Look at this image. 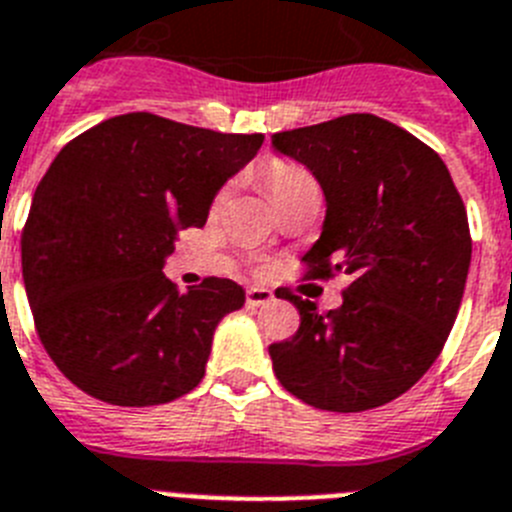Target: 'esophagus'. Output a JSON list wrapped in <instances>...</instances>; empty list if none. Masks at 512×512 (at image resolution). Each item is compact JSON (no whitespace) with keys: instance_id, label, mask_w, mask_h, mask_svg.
<instances>
[{"instance_id":"obj_1","label":"esophagus","mask_w":512,"mask_h":512,"mask_svg":"<svg viewBox=\"0 0 512 512\" xmlns=\"http://www.w3.org/2000/svg\"><path fill=\"white\" fill-rule=\"evenodd\" d=\"M274 295L269 290H264V287H251V290L246 292V303L251 305V308H259V305H266L272 303Z\"/></svg>"}]
</instances>
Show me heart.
I'll use <instances>...</instances> for the list:
<instances>
[{
    "label": "heart",
    "instance_id": "1",
    "mask_svg": "<svg viewBox=\"0 0 512 512\" xmlns=\"http://www.w3.org/2000/svg\"><path fill=\"white\" fill-rule=\"evenodd\" d=\"M261 178H264V186L272 194L274 204L287 199V196L298 194L303 189H318L316 178L310 176L308 168H303L295 160H287V157H274L261 168ZM227 191H217V196L212 199V209H220L225 202Z\"/></svg>",
    "mask_w": 512,
    "mask_h": 512
}]
</instances>
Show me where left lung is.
Segmentation results:
<instances>
[{
    "label": "left lung",
    "mask_w": 512,
    "mask_h": 512,
    "mask_svg": "<svg viewBox=\"0 0 512 512\" xmlns=\"http://www.w3.org/2000/svg\"><path fill=\"white\" fill-rule=\"evenodd\" d=\"M272 144L326 196L303 279H352L329 313L285 295L300 329L269 347L274 375L326 412L399 399L438 360L464 298L471 235L451 173L432 147L373 113L277 131Z\"/></svg>",
    "instance_id": "8db88e82"
}]
</instances>
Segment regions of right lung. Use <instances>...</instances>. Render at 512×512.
I'll return each instance as SVG.
<instances>
[{"label":"right lung","mask_w":512,"mask_h":512,"mask_svg":"<svg viewBox=\"0 0 512 512\" xmlns=\"http://www.w3.org/2000/svg\"><path fill=\"white\" fill-rule=\"evenodd\" d=\"M261 142L126 113L56 155L23 227V279L41 344L80 391L155 406L199 386L214 329L246 292L222 277L178 292L165 256Z\"/></svg>","instance_id":"obj_1"}]
</instances>
